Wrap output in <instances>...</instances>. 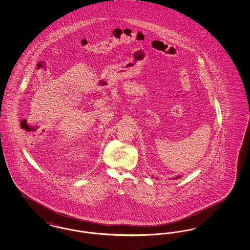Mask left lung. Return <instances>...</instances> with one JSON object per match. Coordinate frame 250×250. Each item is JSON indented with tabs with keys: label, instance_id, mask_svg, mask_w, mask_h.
<instances>
[{
	"label": "left lung",
	"instance_id": "1",
	"mask_svg": "<svg viewBox=\"0 0 250 250\" xmlns=\"http://www.w3.org/2000/svg\"><path fill=\"white\" fill-rule=\"evenodd\" d=\"M180 178V177H179V176H177V177H175V178H173V179H179Z\"/></svg>",
	"mask_w": 250,
	"mask_h": 250
}]
</instances>
